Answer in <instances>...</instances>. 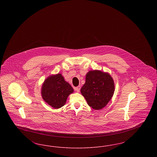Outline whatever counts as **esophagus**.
I'll list each match as a JSON object with an SVG mask.
<instances>
[{
    "instance_id": "esophagus-1",
    "label": "esophagus",
    "mask_w": 157,
    "mask_h": 157,
    "mask_svg": "<svg viewBox=\"0 0 157 157\" xmlns=\"http://www.w3.org/2000/svg\"><path fill=\"white\" fill-rule=\"evenodd\" d=\"M80 89H81V86H78L77 87H75L74 88V90H76V92H79L80 91Z\"/></svg>"
}]
</instances>
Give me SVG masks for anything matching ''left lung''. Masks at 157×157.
I'll return each instance as SVG.
<instances>
[{"mask_svg": "<svg viewBox=\"0 0 157 157\" xmlns=\"http://www.w3.org/2000/svg\"><path fill=\"white\" fill-rule=\"evenodd\" d=\"M85 80L81 92L88 105L95 110L104 108L111 99L115 91L111 76L108 73L94 70L86 74Z\"/></svg>", "mask_w": 157, "mask_h": 157, "instance_id": "obj_1", "label": "left lung"}]
</instances>
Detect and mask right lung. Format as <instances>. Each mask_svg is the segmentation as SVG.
Instances as JSON below:
<instances>
[{"mask_svg":"<svg viewBox=\"0 0 157 157\" xmlns=\"http://www.w3.org/2000/svg\"><path fill=\"white\" fill-rule=\"evenodd\" d=\"M74 92L71 85L60 74L51 75L45 80L41 90L43 99L55 109L65 104L68 96Z\"/></svg>","mask_w":157,"mask_h":157,"instance_id":"right-lung-1","label":"right lung"}]
</instances>
